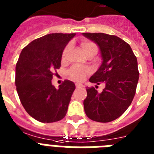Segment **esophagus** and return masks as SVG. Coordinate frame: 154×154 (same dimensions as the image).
Masks as SVG:
<instances>
[{"instance_id": "1", "label": "esophagus", "mask_w": 154, "mask_h": 154, "mask_svg": "<svg viewBox=\"0 0 154 154\" xmlns=\"http://www.w3.org/2000/svg\"><path fill=\"white\" fill-rule=\"evenodd\" d=\"M83 86V85L81 84V83H76V87L77 88H80V87Z\"/></svg>"}]
</instances>
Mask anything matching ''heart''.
<instances>
[{"label":"heart","mask_w":154,"mask_h":154,"mask_svg":"<svg viewBox=\"0 0 154 154\" xmlns=\"http://www.w3.org/2000/svg\"><path fill=\"white\" fill-rule=\"evenodd\" d=\"M81 48L83 50L87 56L90 55V54H96L97 52V46L94 42L89 41V40H82L81 43H80ZM69 49V45H67L65 47L64 51L62 53V57L65 58L66 56L68 50ZM90 72V69L88 67H82V66H73L69 69V75L71 79L74 80V81H82L84 79L87 74H89Z\"/></svg>","instance_id":"1"}]
</instances>
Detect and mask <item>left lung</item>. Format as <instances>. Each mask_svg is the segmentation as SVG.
<instances>
[{
  "mask_svg": "<svg viewBox=\"0 0 154 154\" xmlns=\"http://www.w3.org/2000/svg\"><path fill=\"white\" fill-rule=\"evenodd\" d=\"M82 34L98 45L102 58V64L89 82L105 85L101 93L96 89H96L87 88L85 112L95 122H112L125 112L134 99L139 79L137 60L130 45L117 36L102 32Z\"/></svg>",
  "mask_w": 154,
  "mask_h": 154,
  "instance_id": "left-lung-1",
  "label": "left lung"
}]
</instances>
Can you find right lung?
I'll list each match as a JSON object with an SVG mask.
<instances>
[{"instance_id": "add662e5", "label": "right lung", "mask_w": 154, "mask_h": 154, "mask_svg": "<svg viewBox=\"0 0 154 154\" xmlns=\"http://www.w3.org/2000/svg\"><path fill=\"white\" fill-rule=\"evenodd\" d=\"M75 35L47 34L30 42L20 53L16 65L17 91L26 112L38 122H58L67 112L74 83L65 80L56 89L52 79L60 67L63 50Z\"/></svg>"}]
</instances>
